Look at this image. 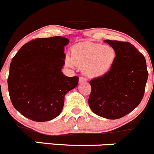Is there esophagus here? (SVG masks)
I'll use <instances>...</instances> for the list:
<instances>
[{
	"label": "esophagus",
	"instance_id": "esophagus-1",
	"mask_svg": "<svg viewBox=\"0 0 154 154\" xmlns=\"http://www.w3.org/2000/svg\"><path fill=\"white\" fill-rule=\"evenodd\" d=\"M87 79L86 78H85V77H83V76H81V77H79V82H80V83H82V82H87Z\"/></svg>",
	"mask_w": 154,
	"mask_h": 154
}]
</instances>
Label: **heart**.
Returning <instances> with one entry per match:
<instances>
[{"mask_svg":"<svg viewBox=\"0 0 154 154\" xmlns=\"http://www.w3.org/2000/svg\"><path fill=\"white\" fill-rule=\"evenodd\" d=\"M116 56V50L112 46L85 42L71 47L70 55H66L64 63L69 68L82 69L86 76L97 78L112 69Z\"/></svg>","mask_w":154,"mask_h":154,"instance_id":"b5f03b06","label":"heart"}]
</instances>
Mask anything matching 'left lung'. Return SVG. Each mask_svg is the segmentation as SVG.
I'll use <instances>...</instances> for the list:
<instances>
[{
  "label": "left lung",
  "mask_w": 154,
  "mask_h": 154,
  "mask_svg": "<svg viewBox=\"0 0 154 154\" xmlns=\"http://www.w3.org/2000/svg\"><path fill=\"white\" fill-rule=\"evenodd\" d=\"M116 50L112 69L90 82V109L99 116L117 119L130 113L140 104L148 77L146 61L133 44L105 40Z\"/></svg>",
  "instance_id": "obj_1"
}]
</instances>
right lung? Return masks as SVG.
I'll return each instance as SVG.
<instances>
[{"instance_id":"1","label":"right lung","mask_w":154,"mask_h":154,"mask_svg":"<svg viewBox=\"0 0 154 154\" xmlns=\"http://www.w3.org/2000/svg\"><path fill=\"white\" fill-rule=\"evenodd\" d=\"M66 38L32 39L22 46L12 59L8 90L12 105L35 122H47L61 113L64 96L75 88L79 77L61 72Z\"/></svg>"}]
</instances>
